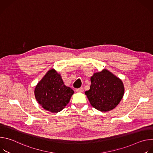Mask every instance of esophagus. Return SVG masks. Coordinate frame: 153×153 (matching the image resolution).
Segmentation results:
<instances>
[{"instance_id": "1", "label": "esophagus", "mask_w": 153, "mask_h": 153, "mask_svg": "<svg viewBox=\"0 0 153 153\" xmlns=\"http://www.w3.org/2000/svg\"><path fill=\"white\" fill-rule=\"evenodd\" d=\"M76 91L77 93H82L83 91V88H77L76 90Z\"/></svg>"}]
</instances>
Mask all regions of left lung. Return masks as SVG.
<instances>
[{
  "instance_id": "8db88e82",
  "label": "left lung",
  "mask_w": 153,
  "mask_h": 153,
  "mask_svg": "<svg viewBox=\"0 0 153 153\" xmlns=\"http://www.w3.org/2000/svg\"><path fill=\"white\" fill-rule=\"evenodd\" d=\"M90 80V88L85 94L91 106L102 112L113 110L123 97L122 80L106 69L94 73Z\"/></svg>"
}]
</instances>
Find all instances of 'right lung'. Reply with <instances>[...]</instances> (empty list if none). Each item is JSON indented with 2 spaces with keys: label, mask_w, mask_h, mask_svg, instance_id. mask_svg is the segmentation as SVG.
I'll return each instance as SVG.
<instances>
[{
  "label": "right lung",
  "mask_w": 153,
  "mask_h": 153,
  "mask_svg": "<svg viewBox=\"0 0 153 153\" xmlns=\"http://www.w3.org/2000/svg\"><path fill=\"white\" fill-rule=\"evenodd\" d=\"M74 91L64 85L60 74L50 70L36 85L34 96L37 102L51 113L62 111L70 102Z\"/></svg>",
  "instance_id": "1"
}]
</instances>
